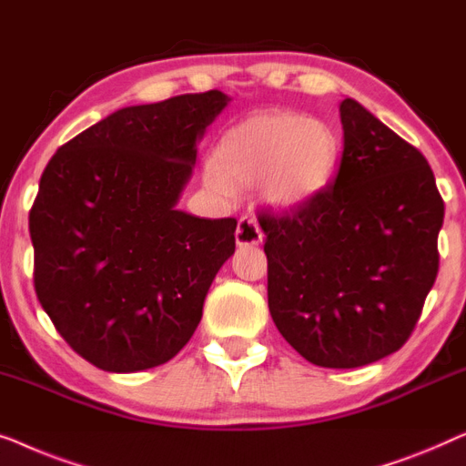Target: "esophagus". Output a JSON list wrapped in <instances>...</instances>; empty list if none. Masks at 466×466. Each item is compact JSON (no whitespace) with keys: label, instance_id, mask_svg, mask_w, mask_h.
Instances as JSON below:
<instances>
[{"label":"esophagus","instance_id":"obj_1","mask_svg":"<svg viewBox=\"0 0 466 466\" xmlns=\"http://www.w3.org/2000/svg\"><path fill=\"white\" fill-rule=\"evenodd\" d=\"M234 238L238 247H253V245H259L261 238H264V234H261L258 221L248 218V215H242L238 219V226H236Z\"/></svg>","mask_w":466,"mask_h":466}]
</instances>
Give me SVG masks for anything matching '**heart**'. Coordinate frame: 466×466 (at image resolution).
Instances as JSON below:
<instances>
[{"label":"heart","instance_id":"b5f03b06","mask_svg":"<svg viewBox=\"0 0 466 466\" xmlns=\"http://www.w3.org/2000/svg\"><path fill=\"white\" fill-rule=\"evenodd\" d=\"M338 160L339 137L327 122L296 111H259L221 135L205 183L224 198L259 183L268 205L296 208L323 192Z\"/></svg>","mask_w":466,"mask_h":466}]
</instances>
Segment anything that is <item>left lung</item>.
<instances>
[{
  "instance_id": "8db88e82",
  "label": "left lung",
  "mask_w": 466,
  "mask_h": 466,
  "mask_svg": "<svg viewBox=\"0 0 466 466\" xmlns=\"http://www.w3.org/2000/svg\"><path fill=\"white\" fill-rule=\"evenodd\" d=\"M344 152L329 186L264 213L268 308L306 361L350 370L408 342L439 270L443 200L414 146L355 99L339 103Z\"/></svg>"
}]
</instances>
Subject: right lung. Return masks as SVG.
Segmentation results:
<instances>
[{
	"label": "right lung",
	"mask_w": 466,
	"mask_h": 466,
	"mask_svg": "<svg viewBox=\"0 0 466 466\" xmlns=\"http://www.w3.org/2000/svg\"><path fill=\"white\" fill-rule=\"evenodd\" d=\"M219 90L117 109L52 156L29 213L42 308L77 355L130 373L194 336L236 219L177 208Z\"/></svg>",
	"instance_id": "1"
}]
</instances>
